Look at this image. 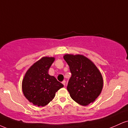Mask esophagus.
<instances>
[{
  "label": "esophagus",
  "mask_w": 128,
  "mask_h": 128,
  "mask_svg": "<svg viewBox=\"0 0 128 128\" xmlns=\"http://www.w3.org/2000/svg\"><path fill=\"white\" fill-rule=\"evenodd\" d=\"M62 84L63 85H64V86H66V80H63V81L62 82Z\"/></svg>",
  "instance_id": "obj_1"
}]
</instances>
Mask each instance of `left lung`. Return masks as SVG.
Returning a JSON list of instances; mask_svg holds the SVG:
<instances>
[{
  "mask_svg": "<svg viewBox=\"0 0 128 128\" xmlns=\"http://www.w3.org/2000/svg\"><path fill=\"white\" fill-rule=\"evenodd\" d=\"M72 76L67 89L73 100L83 106L93 102L102 92L104 79L92 61L82 55L66 54Z\"/></svg>",
  "mask_w": 128,
  "mask_h": 128,
  "instance_id": "obj_1",
  "label": "left lung"
}]
</instances>
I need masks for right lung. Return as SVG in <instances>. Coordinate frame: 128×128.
Masks as SVG:
<instances>
[{
	"label": "right lung",
	"instance_id": "add662e5",
	"mask_svg": "<svg viewBox=\"0 0 128 128\" xmlns=\"http://www.w3.org/2000/svg\"><path fill=\"white\" fill-rule=\"evenodd\" d=\"M55 60L54 57H42L30 66L24 74L22 91L24 97L34 105H47L55 96L56 92L64 86L48 73Z\"/></svg>",
	"mask_w": 128,
	"mask_h": 128
}]
</instances>
